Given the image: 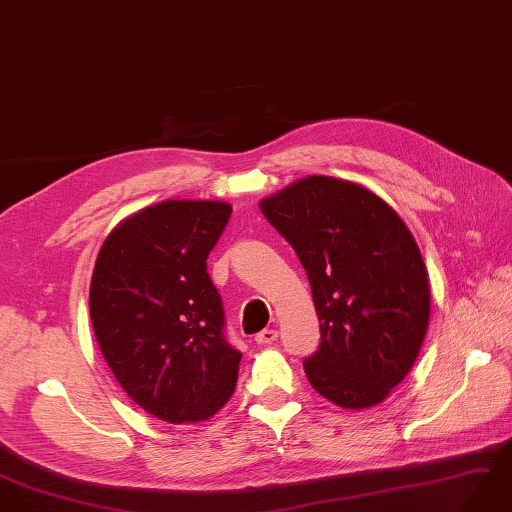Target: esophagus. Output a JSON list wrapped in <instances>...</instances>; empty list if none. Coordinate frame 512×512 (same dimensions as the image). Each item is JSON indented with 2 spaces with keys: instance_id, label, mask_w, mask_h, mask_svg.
I'll return each mask as SVG.
<instances>
[{
  "instance_id": "esophagus-1",
  "label": "esophagus",
  "mask_w": 512,
  "mask_h": 512,
  "mask_svg": "<svg viewBox=\"0 0 512 512\" xmlns=\"http://www.w3.org/2000/svg\"><path fill=\"white\" fill-rule=\"evenodd\" d=\"M256 344H262V347H267V344H273L275 340H278V331L275 329H262L260 334H256Z\"/></svg>"
}]
</instances>
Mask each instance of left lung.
<instances>
[{"mask_svg":"<svg viewBox=\"0 0 512 512\" xmlns=\"http://www.w3.org/2000/svg\"><path fill=\"white\" fill-rule=\"evenodd\" d=\"M308 273L321 344L303 359L312 388L344 409L388 398L420 353L431 314L416 239L379 196L308 176L260 202Z\"/></svg>","mask_w":512,"mask_h":512,"instance_id":"1","label":"left lung"}]
</instances>
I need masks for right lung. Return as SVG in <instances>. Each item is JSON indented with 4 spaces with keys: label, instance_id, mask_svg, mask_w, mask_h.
I'll return each instance as SVG.
<instances>
[{
    "label": "right lung",
    "instance_id": "obj_1",
    "mask_svg": "<svg viewBox=\"0 0 512 512\" xmlns=\"http://www.w3.org/2000/svg\"><path fill=\"white\" fill-rule=\"evenodd\" d=\"M232 206L165 200L105 239L90 284V319L114 377L150 416L200 422L234 392L241 353L226 338L206 258Z\"/></svg>",
    "mask_w": 512,
    "mask_h": 512
}]
</instances>
